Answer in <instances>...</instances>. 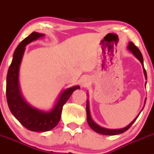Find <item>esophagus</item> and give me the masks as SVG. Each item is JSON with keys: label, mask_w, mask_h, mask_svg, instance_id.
I'll return each mask as SVG.
<instances>
[{"label": "esophagus", "mask_w": 154, "mask_h": 154, "mask_svg": "<svg viewBox=\"0 0 154 154\" xmlns=\"http://www.w3.org/2000/svg\"><path fill=\"white\" fill-rule=\"evenodd\" d=\"M90 83V80H89V79L88 78H85L84 80H83V83H82V86H83V87H86V86H87Z\"/></svg>", "instance_id": "1"}]
</instances>
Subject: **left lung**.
<instances>
[{"instance_id": "left-lung-1", "label": "left lung", "mask_w": 154, "mask_h": 154, "mask_svg": "<svg viewBox=\"0 0 154 154\" xmlns=\"http://www.w3.org/2000/svg\"><path fill=\"white\" fill-rule=\"evenodd\" d=\"M128 50L129 51L132 52V54L140 61V62L141 63L142 66L144 67V61H143V57L142 55H141V52L140 50H138V47L135 45L132 42H129V45H128ZM144 69V76H145V78L147 80V73H146L145 69L143 68ZM146 85V83H145ZM140 113H138V115L135 117V119L133 120V121L131 122L128 126H126V127L123 128V129H106V128H103L101 126H98V124L95 123V122L92 120V119L91 118V115H90V111H89V101H86V116H87V123L89 124V126H90L91 129H93L95 132L97 133L101 134V135H119V134H121L125 132L126 131H127L129 128L131 127L132 124L134 123V122L136 120V119L138 118V117L139 116Z\"/></svg>"}]
</instances>
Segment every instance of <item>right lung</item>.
I'll return each mask as SVG.
<instances>
[{"mask_svg": "<svg viewBox=\"0 0 154 154\" xmlns=\"http://www.w3.org/2000/svg\"><path fill=\"white\" fill-rule=\"evenodd\" d=\"M44 35V34L32 32L18 45L13 53V60L7 76L6 95L9 108L24 127L33 132H47L56 127L61 119L64 104L69 99L74 90L80 89L79 86H74L65 89L50 111L38 110L28 104L24 99L19 89V71L25 47Z\"/></svg>", "mask_w": 154, "mask_h": 154, "instance_id": "1", "label": "right lung"}]
</instances>
